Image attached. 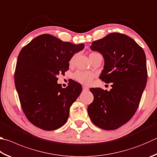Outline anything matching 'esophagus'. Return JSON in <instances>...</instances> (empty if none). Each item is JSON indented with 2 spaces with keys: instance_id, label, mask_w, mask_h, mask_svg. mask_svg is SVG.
<instances>
[{
  "instance_id": "obj_1",
  "label": "esophagus",
  "mask_w": 157,
  "mask_h": 157,
  "mask_svg": "<svg viewBox=\"0 0 157 157\" xmlns=\"http://www.w3.org/2000/svg\"><path fill=\"white\" fill-rule=\"evenodd\" d=\"M82 88H83V90L84 91H88V90H89V88H88L86 86H83V87H82Z\"/></svg>"
}]
</instances>
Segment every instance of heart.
Segmentation results:
<instances>
[{"label":"heart","mask_w":157,"mask_h":157,"mask_svg":"<svg viewBox=\"0 0 157 157\" xmlns=\"http://www.w3.org/2000/svg\"><path fill=\"white\" fill-rule=\"evenodd\" d=\"M93 54H96V53H92L90 55H93ZM73 60V58L71 59V62H72ZM74 78L75 80H77L80 83L83 84H90L93 81V79L94 78V74L90 72H86V71H78L74 73L73 75Z\"/></svg>","instance_id":"heart-1"}]
</instances>
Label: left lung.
Here are the masks:
<instances>
[{"label": "left lung", "instance_id": "left-lung-1", "mask_svg": "<svg viewBox=\"0 0 157 157\" xmlns=\"http://www.w3.org/2000/svg\"><path fill=\"white\" fill-rule=\"evenodd\" d=\"M90 48L103 56L99 78L111 82L112 88H90L94 99L88 106V114L95 126L115 130L132 117L140 103L147 78L146 55L132 38L119 33L93 42Z\"/></svg>", "mask_w": 157, "mask_h": 157}]
</instances>
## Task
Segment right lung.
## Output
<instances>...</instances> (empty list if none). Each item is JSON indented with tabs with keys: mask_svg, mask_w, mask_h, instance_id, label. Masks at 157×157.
I'll return each mask as SVG.
<instances>
[{
	"mask_svg": "<svg viewBox=\"0 0 157 157\" xmlns=\"http://www.w3.org/2000/svg\"><path fill=\"white\" fill-rule=\"evenodd\" d=\"M84 48V44H74L42 34L21 49L14 82L22 110L35 126L53 130L67 122L82 85L73 80L63 88L56 77L64 74L71 58Z\"/></svg>",
	"mask_w": 157,
	"mask_h": 157,
	"instance_id": "obj_1",
	"label": "right lung"
}]
</instances>
